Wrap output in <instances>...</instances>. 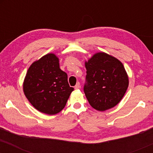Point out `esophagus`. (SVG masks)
Segmentation results:
<instances>
[{"mask_svg": "<svg viewBox=\"0 0 153 153\" xmlns=\"http://www.w3.org/2000/svg\"><path fill=\"white\" fill-rule=\"evenodd\" d=\"M80 88V82H77L76 85H75V89H79Z\"/></svg>", "mask_w": 153, "mask_h": 153, "instance_id": "obj_1", "label": "esophagus"}]
</instances>
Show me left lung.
<instances>
[{"label":"left lung","mask_w":153,"mask_h":153,"mask_svg":"<svg viewBox=\"0 0 153 153\" xmlns=\"http://www.w3.org/2000/svg\"><path fill=\"white\" fill-rule=\"evenodd\" d=\"M85 65L87 75L83 90L91 106L103 111L118 104L129 85L122 63L113 56L98 52Z\"/></svg>","instance_id":"8db88e82"}]
</instances>
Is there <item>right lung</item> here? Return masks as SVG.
Here are the masks:
<instances>
[{
	"instance_id": "obj_1",
	"label": "right lung",
	"mask_w": 153,
	"mask_h": 153,
	"mask_svg": "<svg viewBox=\"0 0 153 153\" xmlns=\"http://www.w3.org/2000/svg\"><path fill=\"white\" fill-rule=\"evenodd\" d=\"M24 94L39 111L53 115L65 106L74 88L70 87L68 75L59 68L54 54L43 56L31 65L23 85Z\"/></svg>"
}]
</instances>
